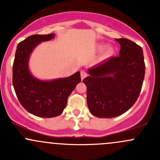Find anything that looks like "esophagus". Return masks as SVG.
Returning <instances> with one entry per match:
<instances>
[{
  "label": "esophagus",
  "instance_id": "1",
  "mask_svg": "<svg viewBox=\"0 0 160 160\" xmlns=\"http://www.w3.org/2000/svg\"><path fill=\"white\" fill-rule=\"evenodd\" d=\"M80 76H81V79H82V80H83V79H84L85 77H87V72H85V71L82 70L81 72H80Z\"/></svg>",
  "mask_w": 160,
  "mask_h": 160
}]
</instances>
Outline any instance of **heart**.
I'll return each instance as SVG.
<instances>
[{
	"mask_svg": "<svg viewBox=\"0 0 160 160\" xmlns=\"http://www.w3.org/2000/svg\"><path fill=\"white\" fill-rule=\"evenodd\" d=\"M101 49H103L102 46H101ZM113 53H114V49H113L112 48H111V47L108 48V49H107V51H106V55H107L108 56H111V55H112Z\"/></svg>",
	"mask_w": 160,
	"mask_h": 160,
	"instance_id": "heart-1",
	"label": "heart"
}]
</instances>
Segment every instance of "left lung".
<instances>
[{
    "label": "left lung",
    "mask_w": 160,
    "mask_h": 160,
    "mask_svg": "<svg viewBox=\"0 0 160 160\" xmlns=\"http://www.w3.org/2000/svg\"><path fill=\"white\" fill-rule=\"evenodd\" d=\"M120 44L114 56L88 70L83 80L87 102L93 116L104 118L126 112L138 99L142 87L146 65L141 46L127 38H116Z\"/></svg>",
    "instance_id": "left-lung-1"
}]
</instances>
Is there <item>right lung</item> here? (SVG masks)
<instances>
[{
  "mask_svg": "<svg viewBox=\"0 0 160 160\" xmlns=\"http://www.w3.org/2000/svg\"><path fill=\"white\" fill-rule=\"evenodd\" d=\"M53 37V33L32 35L19 42L13 63L12 83L19 102L31 114L41 118L62 114L67 98L81 80L80 72L52 81H42L30 73L28 62L32 51L41 42L49 41Z\"/></svg>",
  "mask_w": 160,
  "mask_h": 160,
  "instance_id": "1",
  "label": "right lung"
}]
</instances>
